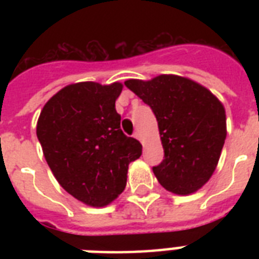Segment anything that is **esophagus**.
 I'll use <instances>...</instances> for the list:
<instances>
[{"mask_svg": "<svg viewBox=\"0 0 259 259\" xmlns=\"http://www.w3.org/2000/svg\"><path fill=\"white\" fill-rule=\"evenodd\" d=\"M134 137L141 141V134H140V132H138V130H137V132H136V133H134Z\"/></svg>", "mask_w": 259, "mask_h": 259, "instance_id": "34e87169", "label": "esophagus"}]
</instances>
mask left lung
Segmentation results:
<instances>
[{
    "label": "left lung",
    "mask_w": 259,
    "mask_h": 259,
    "mask_svg": "<svg viewBox=\"0 0 259 259\" xmlns=\"http://www.w3.org/2000/svg\"><path fill=\"white\" fill-rule=\"evenodd\" d=\"M125 86L153 110L164 160L153 166L158 183L172 193L196 192L212 176L225 145L226 111L209 90L188 78L160 75L129 79Z\"/></svg>",
    "instance_id": "left-lung-1"
}]
</instances>
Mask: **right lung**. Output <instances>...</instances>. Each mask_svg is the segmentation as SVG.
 Masks as SVG:
<instances>
[{"mask_svg":"<svg viewBox=\"0 0 259 259\" xmlns=\"http://www.w3.org/2000/svg\"><path fill=\"white\" fill-rule=\"evenodd\" d=\"M122 83L66 86L42 107L36 134L59 184L82 203L105 207L126 187L142 145L121 130L115 101Z\"/></svg>","mask_w":259,"mask_h":259,"instance_id":"add662e5","label":"right lung"}]
</instances>
